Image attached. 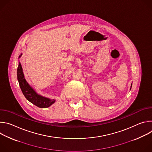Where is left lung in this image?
Returning a JSON list of instances; mask_svg holds the SVG:
<instances>
[{
	"instance_id": "8db88e82",
	"label": "left lung",
	"mask_w": 152,
	"mask_h": 152,
	"mask_svg": "<svg viewBox=\"0 0 152 152\" xmlns=\"http://www.w3.org/2000/svg\"><path fill=\"white\" fill-rule=\"evenodd\" d=\"M132 83H131V88H132Z\"/></svg>"
}]
</instances>
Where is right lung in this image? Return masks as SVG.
<instances>
[{
    "instance_id": "right-lung-1",
    "label": "right lung",
    "mask_w": 152,
    "mask_h": 152,
    "mask_svg": "<svg viewBox=\"0 0 152 152\" xmlns=\"http://www.w3.org/2000/svg\"><path fill=\"white\" fill-rule=\"evenodd\" d=\"M21 56H22V53L20 55L18 59ZM17 79L21 90L29 102L41 108L48 107L55 103L56 100L51 99L50 98L39 94L28 83L25 78L23 69L20 61H18V66L17 68Z\"/></svg>"
}]
</instances>
